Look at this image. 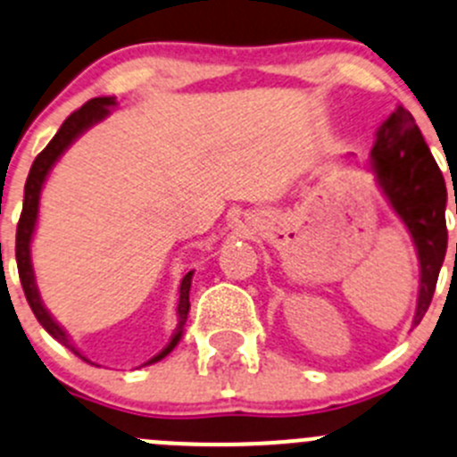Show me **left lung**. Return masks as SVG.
Listing matches in <instances>:
<instances>
[{"label":"left lung","instance_id":"8db88e82","mask_svg":"<svg viewBox=\"0 0 457 457\" xmlns=\"http://www.w3.org/2000/svg\"><path fill=\"white\" fill-rule=\"evenodd\" d=\"M370 167L393 210L413 237L420 256V295L415 323L422 321L436 292L437 274L446 254V185L436 158L428 152L413 116L397 109L379 127L370 152Z\"/></svg>","mask_w":457,"mask_h":457}]
</instances>
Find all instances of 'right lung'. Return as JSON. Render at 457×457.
Wrapping results in <instances>:
<instances>
[{
    "label": "right lung",
    "instance_id": "add662e5",
    "mask_svg": "<svg viewBox=\"0 0 457 457\" xmlns=\"http://www.w3.org/2000/svg\"><path fill=\"white\" fill-rule=\"evenodd\" d=\"M113 104H116V97H93V100H88L87 104L79 106L78 111H73V113H71V116L62 122L60 131L53 136L51 143H48L46 147L37 154V158L33 161V167H30L29 179H26V185H24V207H21V216H20V223H17V238H15L17 270H20V281H21V287H24V295H26V301H29L30 310H33V314L37 317V321L42 323L44 330H46L53 339L60 341L62 346L69 348L73 355H78L79 360H84V361H88V360L78 351V348L73 346V341L69 339V335L62 330V326H57V321L51 317V314H48V310L44 308L42 299H39L37 286H35L33 265H30V238H33L35 223H37L39 194H42V185H44V180H46L51 167L55 165L57 158L64 154V149L69 147V145L73 143L79 134H84L88 127H93L96 122H100L102 118L109 116V106H113ZM192 277H194V272H187L183 277V281H180L179 326H176L174 337H171L170 344H167V346L162 348V351L158 353V355L154 357L149 364H154V361H161L162 357L170 355V353L174 351L176 344L180 341V337H183V326H185V321H187V312H189V287H192Z\"/></svg>",
    "mask_w": 457,
    "mask_h": 457
}]
</instances>
